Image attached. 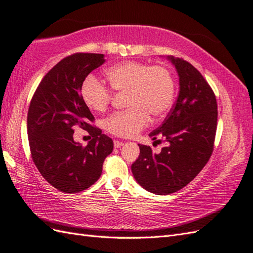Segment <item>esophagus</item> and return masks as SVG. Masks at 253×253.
Listing matches in <instances>:
<instances>
[{
  "label": "esophagus",
  "mask_w": 253,
  "mask_h": 253,
  "mask_svg": "<svg viewBox=\"0 0 253 253\" xmlns=\"http://www.w3.org/2000/svg\"><path fill=\"white\" fill-rule=\"evenodd\" d=\"M114 146H115V148H120L121 146H123V141L114 140Z\"/></svg>",
  "instance_id": "34e87169"
}]
</instances>
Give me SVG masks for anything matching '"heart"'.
I'll return each mask as SVG.
<instances>
[{"instance_id": "heart-1", "label": "heart", "mask_w": 253, "mask_h": 253, "mask_svg": "<svg viewBox=\"0 0 253 253\" xmlns=\"http://www.w3.org/2000/svg\"><path fill=\"white\" fill-rule=\"evenodd\" d=\"M109 87L93 76L84 80L82 98L91 110L103 113L116 93H126L130 107L113 114L105 121V128L119 137H133L148 126L150 117L160 119L168 114L175 95V83L164 66L126 61L106 71ZM110 88L112 89L110 90Z\"/></svg>"}]
</instances>
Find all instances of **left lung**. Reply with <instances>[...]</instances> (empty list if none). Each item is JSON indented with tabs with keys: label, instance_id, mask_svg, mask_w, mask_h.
Listing matches in <instances>:
<instances>
[{
	"label": "left lung",
	"instance_id": "1",
	"mask_svg": "<svg viewBox=\"0 0 253 253\" xmlns=\"http://www.w3.org/2000/svg\"><path fill=\"white\" fill-rule=\"evenodd\" d=\"M169 60L179 75V94L162 125L149 134L166 146L153 153L150 146L138 145L139 157L132 164L136 181L159 195L177 192L198 176L212 155L218 121L217 100L206 79L183 59Z\"/></svg>",
	"mask_w": 253,
	"mask_h": 253
}]
</instances>
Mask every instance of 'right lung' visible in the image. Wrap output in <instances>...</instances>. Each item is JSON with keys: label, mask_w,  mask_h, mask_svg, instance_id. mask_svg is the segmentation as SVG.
Wrapping results in <instances>:
<instances>
[{"label": "right lung", "mask_w": 253, "mask_h": 253, "mask_svg": "<svg viewBox=\"0 0 253 253\" xmlns=\"http://www.w3.org/2000/svg\"><path fill=\"white\" fill-rule=\"evenodd\" d=\"M104 54L76 52L55 64L36 88L28 110L31 157L42 176L64 193H77L100 178L103 163L113 152V139L93 126L94 117L82 98V85L102 65ZM88 130L92 139L80 146L73 127Z\"/></svg>", "instance_id": "add662e5"}]
</instances>
